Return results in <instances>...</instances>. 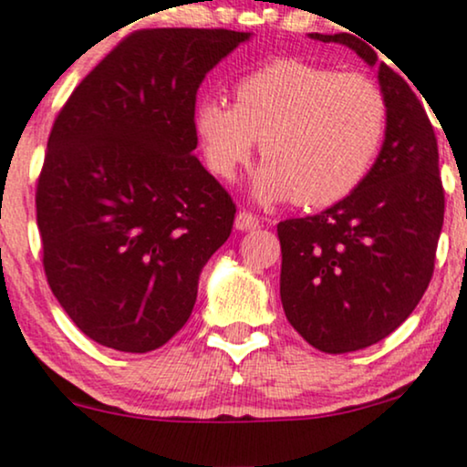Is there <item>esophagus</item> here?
<instances>
[{
	"instance_id": "34e87169",
	"label": "esophagus",
	"mask_w": 467,
	"mask_h": 467,
	"mask_svg": "<svg viewBox=\"0 0 467 467\" xmlns=\"http://www.w3.org/2000/svg\"><path fill=\"white\" fill-rule=\"evenodd\" d=\"M258 226H261V220L252 215L250 211H239L237 217H234V228L237 230H256Z\"/></svg>"
}]
</instances>
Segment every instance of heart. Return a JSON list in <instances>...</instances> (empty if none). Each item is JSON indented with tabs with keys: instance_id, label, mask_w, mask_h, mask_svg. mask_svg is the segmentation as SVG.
<instances>
[{
	"instance_id": "heart-1",
	"label": "heart",
	"mask_w": 467,
	"mask_h": 467,
	"mask_svg": "<svg viewBox=\"0 0 467 467\" xmlns=\"http://www.w3.org/2000/svg\"><path fill=\"white\" fill-rule=\"evenodd\" d=\"M193 131L217 179L233 181L261 140L265 161L252 176V198L321 209L351 196L373 170L388 99L368 75L285 57L241 77L234 103L200 99Z\"/></svg>"
}]
</instances>
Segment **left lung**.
I'll use <instances>...</instances> for the list:
<instances>
[{
  "instance_id": "left-lung-1",
  "label": "left lung",
  "mask_w": 467,
  "mask_h": 467,
  "mask_svg": "<svg viewBox=\"0 0 467 467\" xmlns=\"http://www.w3.org/2000/svg\"><path fill=\"white\" fill-rule=\"evenodd\" d=\"M340 43L368 67L377 53L351 34H310ZM388 99L381 152L351 196L277 223L280 299L288 323L326 353H349L390 336L414 312L433 275L444 223L438 140L427 111L399 73L379 64Z\"/></svg>"
}]
</instances>
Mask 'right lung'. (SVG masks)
Returning <instances> with one entry per match:
<instances>
[{
    "label": "right lung",
    "mask_w": 467,
    "mask_h": 467,
    "mask_svg": "<svg viewBox=\"0 0 467 467\" xmlns=\"http://www.w3.org/2000/svg\"><path fill=\"white\" fill-rule=\"evenodd\" d=\"M250 36L140 29L86 75L53 122L36 187L45 274L99 345H165L230 237L237 209L193 155V108L206 73Z\"/></svg>",
    "instance_id": "right-lung-1"
}]
</instances>
